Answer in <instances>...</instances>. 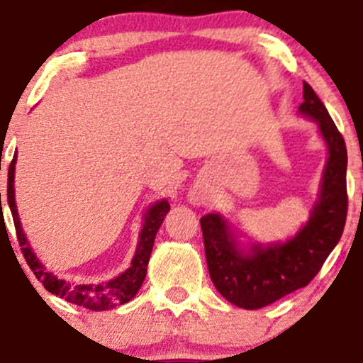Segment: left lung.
Listing matches in <instances>:
<instances>
[{
	"mask_svg": "<svg viewBox=\"0 0 363 363\" xmlns=\"http://www.w3.org/2000/svg\"><path fill=\"white\" fill-rule=\"evenodd\" d=\"M300 113L318 122L328 145L319 199L307 225L286 242L242 250L220 214L200 218L206 260L221 296L246 311L267 307L308 286L342 235L347 216V150L342 135L312 86L303 81Z\"/></svg>",
	"mask_w": 363,
	"mask_h": 363,
	"instance_id": "obj_1",
	"label": "left lung"
}]
</instances>
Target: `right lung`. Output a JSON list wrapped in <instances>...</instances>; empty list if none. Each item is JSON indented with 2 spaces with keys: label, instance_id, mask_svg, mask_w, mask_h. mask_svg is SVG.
<instances>
[{
  "label": "right lung",
  "instance_id": "1",
  "mask_svg": "<svg viewBox=\"0 0 363 363\" xmlns=\"http://www.w3.org/2000/svg\"><path fill=\"white\" fill-rule=\"evenodd\" d=\"M16 157L9 167V186H6V199H9V207L12 211L13 225H16V234L19 246H23V255L26 259L28 266L33 271V275L42 282V286L49 291V293L56 294V296L63 298L65 301L79 307L88 308V311H108V308L118 307V305L128 303L129 300L136 296L138 289L142 287L143 280L147 275V264H149L150 252H152L154 239H156L157 230H160L161 223H163L164 216L170 211V203L167 200H160L154 203L143 216V227L140 230L138 246H136V253L131 260V266L118 275L117 279L108 280L103 284H74L67 282V280L58 279L52 273L45 271V267L38 262L37 255L31 252L30 245L26 241L23 228H21L19 214H17L16 199H13V172H16ZM0 207H1V193H0Z\"/></svg>",
  "mask_w": 363,
  "mask_h": 363
}]
</instances>
